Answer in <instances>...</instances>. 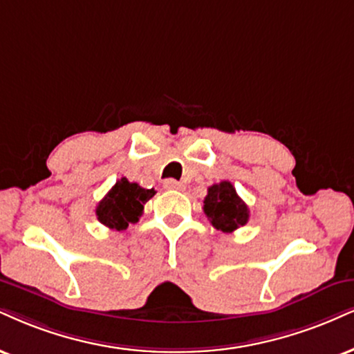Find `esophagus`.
Here are the masks:
<instances>
[{"mask_svg":"<svg viewBox=\"0 0 354 354\" xmlns=\"http://www.w3.org/2000/svg\"><path fill=\"white\" fill-rule=\"evenodd\" d=\"M164 189H167V190H182V189H184V185H182L180 182L174 180V178H167V180L164 182Z\"/></svg>","mask_w":354,"mask_h":354,"instance_id":"1","label":"esophagus"}]
</instances>
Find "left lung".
<instances>
[{
  "mask_svg": "<svg viewBox=\"0 0 354 354\" xmlns=\"http://www.w3.org/2000/svg\"><path fill=\"white\" fill-rule=\"evenodd\" d=\"M203 212L210 223L223 233L241 228L250 220V208L239 198L233 184L228 180L208 187L203 200Z\"/></svg>",
  "mask_w": 354,
  "mask_h": 354,
  "instance_id": "1",
  "label": "left lung"
}]
</instances>
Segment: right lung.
<instances>
[{
    "label": "right lung",
    "mask_w": 354,
    "mask_h": 354,
    "mask_svg": "<svg viewBox=\"0 0 354 354\" xmlns=\"http://www.w3.org/2000/svg\"><path fill=\"white\" fill-rule=\"evenodd\" d=\"M154 195V189H142L126 177L120 178L97 205L98 221L111 230H126L129 223H136L142 215L144 205Z\"/></svg>",
    "instance_id": "1"
}]
</instances>
